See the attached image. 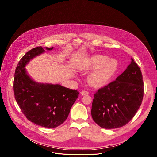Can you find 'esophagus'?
Listing matches in <instances>:
<instances>
[{
	"mask_svg": "<svg viewBox=\"0 0 157 157\" xmlns=\"http://www.w3.org/2000/svg\"><path fill=\"white\" fill-rule=\"evenodd\" d=\"M81 94L82 96L88 95V94H89V92L87 91H82L81 92Z\"/></svg>",
	"mask_w": 157,
	"mask_h": 157,
	"instance_id": "esophagus-1",
	"label": "esophagus"
}]
</instances>
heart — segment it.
I'll return each instance as SVG.
<instances>
[{
    "label": "heart",
    "instance_id": "obj_1",
    "mask_svg": "<svg viewBox=\"0 0 157 157\" xmlns=\"http://www.w3.org/2000/svg\"><path fill=\"white\" fill-rule=\"evenodd\" d=\"M118 63L113 59H107V56L96 55L86 59L79 66L81 71L94 70L88 76V81L94 86L105 84L117 71Z\"/></svg>",
    "mask_w": 157,
    "mask_h": 157
}]
</instances>
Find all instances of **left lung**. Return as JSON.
Segmentation results:
<instances>
[{
	"label": "left lung",
	"mask_w": 157,
	"mask_h": 157,
	"mask_svg": "<svg viewBox=\"0 0 157 157\" xmlns=\"http://www.w3.org/2000/svg\"><path fill=\"white\" fill-rule=\"evenodd\" d=\"M144 90L141 70L132 58L127 69L115 81L99 89L94 94L93 119L107 129L125 125L141 105Z\"/></svg>",
	"instance_id": "1"
}]
</instances>
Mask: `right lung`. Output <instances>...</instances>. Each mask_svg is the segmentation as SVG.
<instances>
[{"instance_id": "obj_1", "label": "right lung", "mask_w": 157, "mask_h": 157, "mask_svg": "<svg viewBox=\"0 0 157 157\" xmlns=\"http://www.w3.org/2000/svg\"><path fill=\"white\" fill-rule=\"evenodd\" d=\"M53 48L46 47L47 50ZM44 52L41 47H38L21 58L15 71L13 92L19 107L29 121L41 127L54 128L68 117L79 92L59 84L38 83L30 78L24 67Z\"/></svg>"}]
</instances>
